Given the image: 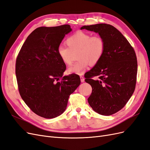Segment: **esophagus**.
I'll list each match as a JSON object with an SVG mask.
<instances>
[{
	"mask_svg": "<svg viewBox=\"0 0 150 150\" xmlns=\"http://www.w3.org/2000/svg\"><path fill=\"white\" fill-rule=\"evenodd\" d=\"M80 79H81V83H84V77H83V76H80Z\"/></svg>",
	"mask_w": 150,
	"mask_h": 150,
	"instance_id": "1",
	"label": "esophagus"
}]
</instances>
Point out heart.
<instances>
[{
    "instance_id": "b5f03b06",
    "label": "heart",
    "mask_w": 150,
    "mask_h": 150,
    "mask_svg": "<svg viewBox=\"0 0 150 150\" xmlns=\"http://www.w3.org/2000/svg\"><path fill=\"white\" fill-rule=\"evenodd\" d=\"M67 46L60 45L57 54L61 61L66 65L73 61L74 53L77 54L78 61L68 69L69 73L81 74L88 67L95 66L101 61L106 48L104 39L83 31H78L71 35L66 40Z\"/></svg>"
}]
</instances>
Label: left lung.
<instances>
[{"instance_id":"left-lung-1","label":"left lung","mask_w":150,"mask_h":150,"mask_svg":"<svg viewBox=\"0 0 150 150\" xmlns=\"http://www.w3.org/2000/svg\"><path fill=\"white\" fill-rule=\"evenodd\" d=\"M81 29L98 33L106 43L101 61L84 75L85 81L93 89L88 101L98 114L113 115L125 107L135 89L138 72L135 51L111 25H84Z\"/></svg>"}]
</instances>
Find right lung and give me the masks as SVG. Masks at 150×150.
I'll use <instances>...</instances> for the list:
<instances>
[{"instance_id":"obj_1","label":"right lung","mask_w":150,"mask_h":150,"mask_svg":"<svg viewBox=\"0 0 150 150\" xmlns=\"http://www.w3.org/2000/svg\"><path fill=\"white\" fill-rule=\"evenodd\" d=\"M71 30L68 24L35 29L16 59L21 96L32 111L44 118H54L64 112L70 94L81 83L78 74L62 76L66 66L57 54V47Z\"/></svg>"}]
</instances>
